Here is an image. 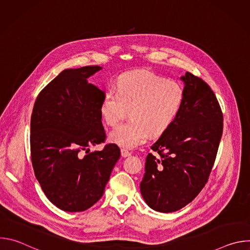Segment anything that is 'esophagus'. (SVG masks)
Here are the masks:
<instances>
[{"instance_id":"34e87169","label":"esophagus","mask_w":250,"mask_h":250,"mask_svg":"<svg viewBox=\"0 0 250 250\" xmlns=\"http://www.w3.org/2000/svg\"><path fill=\"white\" fill-rule=\"evenodd\" d=\"M121 153H122V156L123 157H127V156H129L131 153L127 150V149H125V148H122L121 149Z\"/></svg>"}]
</instances>
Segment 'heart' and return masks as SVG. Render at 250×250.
Masks as SVG:
<instances>
[{"mask_svg": "<svg viewBox=\"0 0 250 250\" xmlns=\"http://www.w3.org/2000/svg\"><path fill=\"white\" fill-rule=\"evenodd\" d=\"M117 91L108 90L101 104L104 123L114 126L130 110V121L111 133L114 144L132 148L163 134L180 114L185 91L180 83L166 80L147 70L130 71L120 76Z\"/></svg>", "mask_w": 250, "mask_h": 250, "instance_id": "1", "label": "heart"}]
</instances>
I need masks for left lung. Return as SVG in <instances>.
<instances>
[{
    "label": "left lung",
    "mask_w": 250,
    "mask_h": 250,
    "mask_svg": "<svg viewBox=\"0 0 250 250\" xmlns=\"http://www.w3.org/2000/svg\"><path fill=\"white\" fill-rule=\"evenodd\" d=\"M185 101L171 126L151 146L140 192L146 204L172 212L191 203L208 182L223 135L219 101L200 77L186 72Z\"/></svg>",
    "instance_id": "8db88e82"
}]
</instances>
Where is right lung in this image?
Masks as SVG:
<instances>
[{
  "label": "right lung",
  "instance_id": "obj_1",
  "mask_svg": "<svg viewBox=\"0 0 250 250\" xmlns=\"http://www.w3.org/2000/svg\"><path fill=\"white\" fill-rule=\"evenodd\" d=\"M101 69H66L35 100L30 120V155L35 177L48 200L65 211H83L103 196L121 156L115 144H104L101 104L104 93L87 78Z\"/></svg>",
  "mask_w": 250,
  "mask_h": 250
}]
</instances>
